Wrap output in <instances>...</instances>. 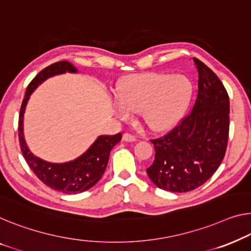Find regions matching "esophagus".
<instances>
[{"mask_svg": "<svg viewBox=\"0 0 251 251\" xmlns=\"http://www.w3.org/2000/svg\"><path fill=\"white\" fill-rule=\"evenodd\" d=\"M123 140L126 141V142H135V141H137V138L134 135H132V134L124 133V134H123Z\"/></svg>", "mask_w": 251, "mask_h": 251, "instance_id": "esophagus-1", "label": "esophagus"}]
</instances>
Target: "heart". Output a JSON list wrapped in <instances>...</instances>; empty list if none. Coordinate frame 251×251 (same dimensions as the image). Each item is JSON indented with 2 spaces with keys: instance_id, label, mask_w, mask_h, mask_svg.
<instances>
[{
  "instance_id": "b5f03b06",
  "label": "heart",
  "mask_w": 251,
  "mask_h": 251,
  "mask_svg": "<svg viewBox=\"0 0 251 251\" xmlns=\"http://www.w3.org/2000/svg\"><path fill=\"white\" fill-rule=\"evenodd\" d=\"M192 95V82L181 74H136L119 84L116 109L123 118L141 111L144 124L159 132L173 127L181 118Z\"/></svg>"
}]
</instances>
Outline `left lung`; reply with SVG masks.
Returning <instances> with one entry per match:
<instances>
[{
  "instance_id": "left-lung-1",
  "label": "left lung",
  "mask_w": 251,
  "mask_h": 251,
  "mask_svg": "<svg viewBox=\"0 0 251 251\" xmlns=\"http://www.w3.org/2000/svg\"><path fill=\"white\" fill-rule=\"evenodd\" d=\"M198 93L193 110L180 124L158 140L154 161L147 169L159 188L186 193L206 182L226 154L230 126L229 96L213 71L194 58Z\"/></svg>"
}]
</instances>
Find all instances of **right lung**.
<instances>
[{"label":"right lung","mask_w":251,"mask_h":251,"mask_svg":"<svg viewBox=\"0 0 251 251\" xmlns=\"http://www.w3.org/2000/svg\"><path fill=\"white\" fill-rule=\"evenodd\" d=\"M66 72L77 73V69L70 62L61 61L40 71L30 82L19 115V142L25 160L45 185L64 194H77L90 189L101 179L109 160L110 151L122 140V134L99 136L83 154L65 163L47 162L31 153L25 143L24 134V117L28 100L44 81Z\"/></svg>","instance_id":"obj_1"}]
</instances>
